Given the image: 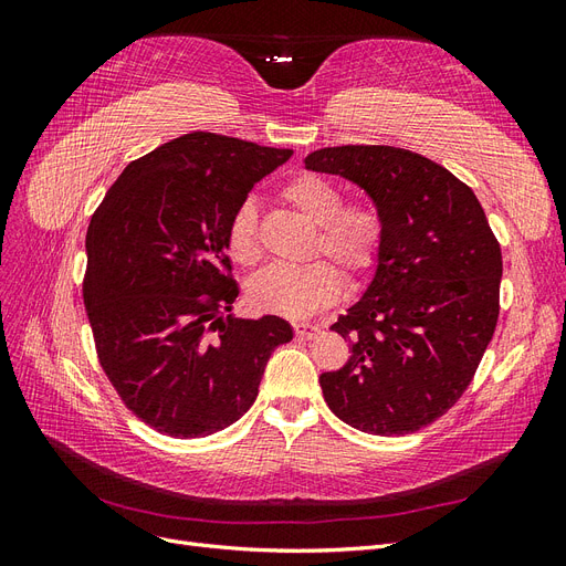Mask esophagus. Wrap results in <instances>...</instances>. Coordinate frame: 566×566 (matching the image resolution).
<instances>
[{
    "label": "esophagus",
    "mask_w": 566,
    "mask_h": 566,
    "mask_svg": "<svg viewBox=\"0 0 566 566\" xmlns=\"http://www.w3.org/2000/svg\"><path fill=\"white\" fill-rule=\"evenodd\" d=\"M293 328H295V335L300 339H314L321 333L318 325H312V323H295Z\"/></svg>",
    "instance_id": "1"
}]
</instances>
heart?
<instances>
[{
  "label": "heart",
  "mask_w": 566,
  "mask_h": 566,
  "mask_svg": "<svg viewBox=\"0 0 566 566\" xmlns=\"http://www.w3.org/2000/svg\"><path fill=\"white\" fill-rule=\"evenodd\" d=\"M283 200L316 224L312 252L328 254L347 276L361 279L378 264L382 250V219L368 202H342V191L325 177L297 175L290 179ZM227 250L241 266H254L262 260L260 224L252 202H243L229 221ZM345 281L325 260L302 266H271L248 283V302L254 312L285 318L312 316L333 304Z\"/></svg>",
  "instance_id": "1"
}]
</instances>
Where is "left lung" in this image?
Returning <instances> with one entry per match:
<instances>
[{"label": "left lung", "mask_w": 566, "mask_h": 566, "mask_svg": "<svg viewBox=\"0 0 566 566\" xmlns=\"http://www.w3.org/2000/svg\"><path fill=\"white\" fill-rule=\"evenodd\" d=\"M304 165L361 186L385 229L364 297L331 325L352 356L321 375L325 403L368 434L418 432L462 397L493 337L501 245L472 188L420 153L335 146Z\"/></svg>", "instance_id": "8db88e82"}]
</instances>
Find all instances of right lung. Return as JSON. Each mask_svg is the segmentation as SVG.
Returning <instances> with one entry per match:
<instances>
[{
  "instance_id": "right-lung-1",
  "label": "right lung",
  "mask_w": 566,
  "mask_h": 566,
  "mask_svg": "<svg viewBox=\"0 0 566 566\" xmlns=\"http://www.w3.org/2000/svg\"><path fill=\"white\" fill-rule=\"evenodd\" d=\"M293 150L191 132L134 160L87 231L84 306L119 399L153 430L214 434L254 403L279 316L233 318L227 229L252 186Z\"/></svg>"
}]
</instances>
